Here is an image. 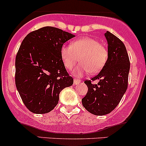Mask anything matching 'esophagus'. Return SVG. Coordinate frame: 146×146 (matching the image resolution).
Instances as JSON below:
<instances>
[{
	"mask_svg": "<svg viewBox=\"0 0 146 146\" xmlns=\"http://www.w3.org/2000/svg\"><path fill=\"white\" fill-rule=\"evenodd\" d=\"M80 82V80H78V79H74V80H73V85H78V84H79Z\"/></svg>",
	"mask_w": 146,
	"mask_h": 146,
	"instance_id": "1",
	"label": "esophagus"
}]
</instances>
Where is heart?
Listing matches in <instances>:
<instances>
[{
  "label": "heart",
  "instance_id": "b5f03b06",
  "mask_svg": "<svg viewBox=\"0 0 146 146\" xmlns=\"http://www.w3.org/2000/svg\"><path fill=\"white\" fill-rule=\"evenodd\" d=\"M61 57L64 66L72 70L79 62L78 75L83 73L100 72L108 59V50L102 44L90 37L76 39L71 45H64L61 48Z\"/></svg>",
  "mask_w": 146,
  "mask_h": 146
}]
</instances>
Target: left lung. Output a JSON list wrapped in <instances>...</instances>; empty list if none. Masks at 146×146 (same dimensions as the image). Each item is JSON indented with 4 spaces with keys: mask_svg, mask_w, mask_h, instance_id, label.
<instances>
[{
    "mask_svg": "<svg viewBox=\"0 0 146 146\" xmlns=\"http://www.w3.org/2000/svg\"><path fill=\"white\" fill-rule=\"evenodd\" d=\"M108 59L101 71L91 80H85L88 88L82 99L83 107L91 114L105 115L116 108L126 92L130 69V61L123 42L107 31ZM99 82L92 84L91 80Z\"/></svg>",
    "mask_w": 146,
    "mask_h": 146,
    "instance_id": "left-lung-1",
    "label": "left lung"
}]
</instances>
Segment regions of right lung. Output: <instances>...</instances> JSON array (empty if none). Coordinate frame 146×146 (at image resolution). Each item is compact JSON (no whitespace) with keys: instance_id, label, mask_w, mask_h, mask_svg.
<instances>
[{"instance_id":"1","label":"right lung","mask_w":146,"mask_h":146,"mask_svg":"<svg viewBox=\"0 0 146 146\" xmlns=\"http://www.w3.org/2000/svg\"><path fill=\"white\" fill-rule=\"evenodd\" d=\"M74 36L58 28L44 27L23 39L16 55L15 80L22 100L32 112L51 111L58 104L60 92L73 85L61 48Z\"/></svg>"}]
</instances>
